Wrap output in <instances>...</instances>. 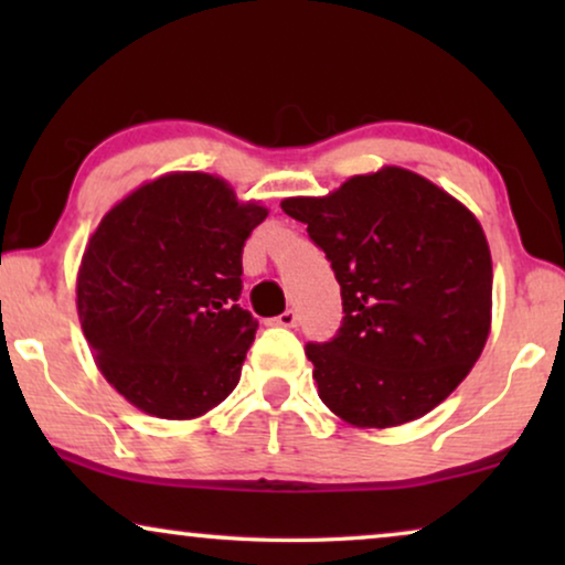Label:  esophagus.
Returning a JSON list of instances; mask_svg holds the SVG:
<instances>
[{
    "label": "esophagus",
    "instance_id": "1",
    "mask_svg": "<svg viewBox=\"0 0 565 565\" xmlns=\"http://www.w3.org/2000/svg\"><path fill=\"white\" fill-rule=\"evenodd\" d=\"M277 327H288V329H296L298 327V313L296 311H285V313H280L277 316Z\"/></svg>",
    "mask_w": 565,
    "mask_h": 565
}]
</instances>
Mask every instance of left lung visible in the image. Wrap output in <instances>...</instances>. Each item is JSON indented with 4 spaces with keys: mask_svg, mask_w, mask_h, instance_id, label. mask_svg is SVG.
<instances>
[{
    "mask_svg": "<svg viewBox=\"0 0 565 565\" xmlns=\"http://www.w3.org/2000/svg\"><path fill=\"white\" fill-rule=\"evenodd\" d=\"M280 207L306 223L342 288L337 337L306 347L329 412L388 429L443 404L491 334V249L476 215L404 167Z\"/></svg>",
    "mask_w": 565,
    "mask_h": 565,
    "instance_id": "obj_1",
    "label": "left lung"
}]
</instances>
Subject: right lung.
<instances>
[{
  "label": "right lung",
  "instance_id": "add662e5",
  "mask_svg": "<svg viewBox=\"0 0 565 565\" xmlns=\"http://www.w3.org/2000/svg\"><path fill=\"white\" fill-rule=\"evenodd\" d=\"M223 177L167 172L103 215L76 313L105 381L159 419H198L242 377L257 319L238 306L242 249L267 218Z\"/></svg>",
  "mask_w": 565,
  "mask_h": 565
}]
</instances>
